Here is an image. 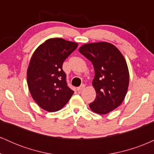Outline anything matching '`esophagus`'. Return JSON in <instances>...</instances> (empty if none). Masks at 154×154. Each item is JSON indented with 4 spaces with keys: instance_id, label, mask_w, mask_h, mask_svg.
Returning <instances> with one entry per match:
<instances>
[{
    "instance_id": "1",
    "label": "esophagus",
    "mask_w": 154,
    "mask_h": 154,
    "mask_svg": "<svg viewBox=\"0 0 154 154\" xmlns=\"http://www.w3.org/2000/svg\"><path fill=\"white\" fill-rule=\"evenodd\" d=\"M85 85H82L79 86V87L77 88V90L78 91H82L83 89H85Z\"/></svg>"
}]
</instances>
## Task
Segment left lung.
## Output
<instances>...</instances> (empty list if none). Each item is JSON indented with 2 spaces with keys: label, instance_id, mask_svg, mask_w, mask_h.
I'll return each instance as SVG.
<instances>
[{
  "label": "left lung",
  "instance_id": "obj_1",
  "mask_svg": "<svg viewBox=\"0 0 154 154\" xmlns=\"http://www.w3.org/2000/svg\"><path fill=\"white\" fill-rule=\"evenodd\" d=\"M79 51L95 70L92 85L96 97L89 106L93 112L106 114L121 105L128 93L130 75L126 60L115 45L107 42L85 44Z\"/></svg>",
  "mask_w": 154,
  "mask_h": 154
}]
</instances>
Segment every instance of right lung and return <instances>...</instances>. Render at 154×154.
<instances>
[{
  "label": "right lung",
  "instance_id": "add662e5",
  "mask_svg": "<svg viewBox=\"0 0 154 154\" xmlns=\"http://www.w3.org/2000/svg\"><path fill=\"white\" fill-rule=\"evenodd\" d=\"M77 46V43L62 38H51L33 53L26 72L27 85L33 99L44 110H60L73 95L62 65Z\"/></svg>",
  "mask_w": 154,
  "mask_h": 154
}]
</instances>
